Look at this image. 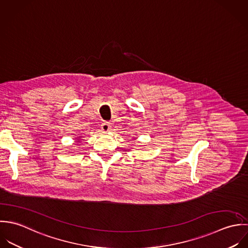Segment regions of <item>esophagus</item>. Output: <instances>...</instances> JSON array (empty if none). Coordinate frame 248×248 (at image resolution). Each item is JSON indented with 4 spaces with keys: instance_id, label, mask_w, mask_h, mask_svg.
I'll list each match as a JSON object with an SVG mask.
<instances>
[{
    "instance_id": "1",
    "label": "esophagus",
    "mask_w": 248,
    "mask_h": 248,
    "mask_svg": "<svg viewBox=\"0 0 248 248\" xmlns=\"http://www.w3.org/2000/svg\"><path fill=\"white\" fill-rule=\"evenodd\" d=\"M110 128H111V124L109 122H103L101 124V130L103 132H108L110 130Z\"/></svg>"
}]
</instances>
